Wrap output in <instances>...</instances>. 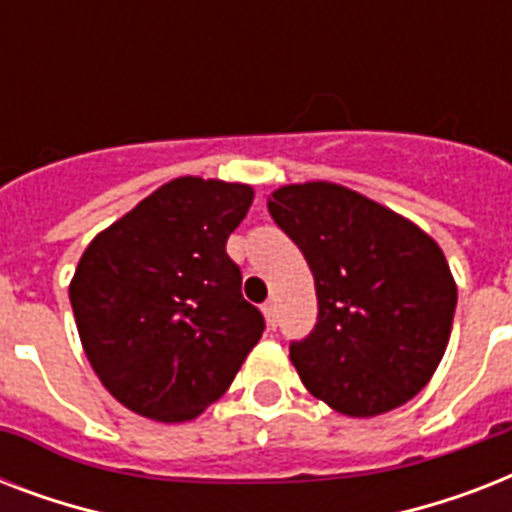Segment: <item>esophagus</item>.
<instances>
[{
  "instance_id": "1",
  "label": "esophagus",
  "mask_w": 512,
  "mask_h": 512,
  "mask_svg": "<svg viewBox=\"0 0 512 512\" xmlns=\"http://www.w3.org/2000/svg\"><path fill=\"white\" fill-rule=\"evenodd\" d=\"M263 316L265 321H268V327H276V303H273V300H268V303L263 305Z\"/></svg>"
}]
</instances>
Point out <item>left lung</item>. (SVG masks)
Instances as JSON below:
<instances>
[{"label": "left lung", "instance_id": "1", "mask_svg": "<svg viewBox=\"0 0 512 512\" xmlns=\"http://www.w3.org/2000/svg\"><path fill=\"white\" fill-rule=\"evenodd\" d=\"M268 212L316 281V329L289 345L305 388L345 417L404 406L452 335L457 281L444 249L409 217L329 180L281 185Z\"/></svg>", "mask_w": 512, "mask_h": 512}]
</instances>
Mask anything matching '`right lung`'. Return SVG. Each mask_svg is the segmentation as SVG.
I'll return each mask as SVG.
<instances>
[{"label": "right lung", "instance_id": "right-lung-1", "mask_svg": "<svg viewBox=\"0 0 512 512\" xmlns=\"http://www.w3.org/2000/svg\"><path fill=\"white\" fill-rule=\"evenodd\" d=\"M255 188L185 175L159 185L79 257L68 297L103 388L148 420H196L263 337L225 241Z\"/></svg>", "mask_w": 512, "mask_h": 512}]
</instances>
